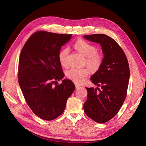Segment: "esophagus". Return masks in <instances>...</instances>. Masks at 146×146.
<instances>
[{
    "mask_svg": "<svg viewBox=\"0 0 146 146\" xmlns=\"http://www.w3.org/2000/svg\"><path fill=\"white\" fill-rule=\"evenodd\" d=\"M75 86H76V88H79L81 86L79 85V84H75Z\"/></svg>",
    "mask_w": 146,
    "mask_h": 146,
    "instance_id": "1",
    "label": "esophagus"
}]
</instances>
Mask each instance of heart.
<instances>
[{
  "label": "heart",
  "mask_w": 146,
  "mask_h": 146,
  "mask_svg": "<svg viewBox=\"0 0 146 146\" xmlns=\"http://www.w3.org/2000/svg\"><path fill=\"white\" fill-rule=\"evenodd\" d=\"M76 50L86 56V63L92 70H97L102 65L103 58L102 55L96 52V47L84 40H78L74 43ZM69 48L64 47L58 53V59L60 64L63 66H68V56ZM89 74L87 68H71L66 72L68 78L74 82L76 84H81L84 82Z\"/></svg>",
  "instance_id": "b5f03b06"
}]
</instances>
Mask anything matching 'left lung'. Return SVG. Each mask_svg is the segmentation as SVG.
Returning <instances> with one entry per match:
<instances>
[{"label": "left lung", "instance_id": "obj_1", "mask_svg": "<svg viewBox=\"0 0 146 146\" xmlns=\"http://www.w3.org/2000/svg\"><path fill=\"white\" fill-rule=\"evenodd\" d=\"M87 40L101 45L104 58L91 80L98 87L86 88L84 112L98 123H105L119 111L126 98L130 76L127 58L116 41L104 34L84 35ZM98 90L99 91L98 92Z\"/></svg>", "mask_w": 146, "mask_h": 146}]
</instances>
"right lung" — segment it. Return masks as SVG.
<instances>
[{"mask_svg":"<svg viewBox=\"0 0 146 146\" xmlns=\"http://www.w3.org/2000/svg\"><path fill=\"white\" fill-rule=\"evenodd\" d=\"M71 37V34L40 31L30 36L20 54L19 85L29 107L44 120L54 119L63 113L68 99L75 90L68 79L57 84L65 76L58 53Z\"/></svg>","mask_w":146,"mask_h":146,"instance_id":"1","label":"right lung"}]
</instances>
